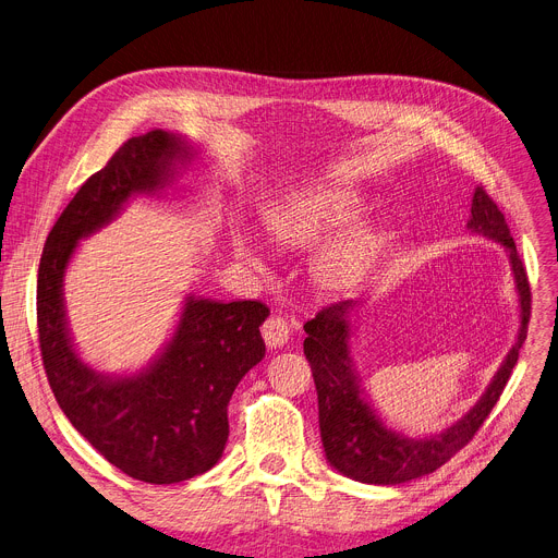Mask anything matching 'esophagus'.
I'll list each match as a JSON object with an SVG mask.
<instances>
[{"label":"esophagus","mask_w":558,"mask_h":558,"mask_svg":"<svg viewBox=\"0 0 558 558\" xmlns=\"http://www.w3.org/2000/svg\"><path fill=\"white\" fill-rule=\"evenodd\" d=\"M263 338L265 342L276 349V347H284L289 340V325L284 318L280 316H271L265 325H263Z\"/></svg>","instance_id":"esophagus-1"}]
</instances>
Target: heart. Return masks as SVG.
<instances>
[{
    "instance_id": "heart-1",
    "label": "heart",
    "mask_w": 558,
    "mask_h": 558,
    "mask_svg": "<svg viewBox=\"0 0 558 558\" xmlns=\"http://www.w3.org/2000/svg\"><path fill=\"white\" fill-rule=\"evenodd\" d=\"M365 209L363 197L342 186L298 193L267 214V231L282 244H310L331 229L359 218ZM369 251V235H359L336 244L325 258V274L331 280L347 278Z\"/></svg>"
}]
</instances>
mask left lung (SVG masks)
<instances>
[{
  "mask_svg": "<svg viewBox=\"0 0 558 558\" xmlns=\"http://www.w3.org/2000/svg\"><path fill=\"white\" fill-rule=\"evenodd\" d=\"M468 231L508 251L519 295V333L474 408L442 432L423 438L404 436L402 432L391 429L376 412L351 359L353 320H356V307L361 305L359 300L336 302L305 323V356L312 365L318 391L320 438L327 463L342 476L369 485H398L436 472L474 438L508 385L519 361V349L527 336L532 295L508 222L483 186H476L472 195Z\"/></svg>",
  "mask_w": 558,
  "mask_h": 558,
  "instance_id": "left-lung-1",
  "label": "left lung"
}]
</instances>
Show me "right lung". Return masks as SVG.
Listing matches in <instances>:
<instances>
[{
  "label": "right lung",
  "instance_id": "right-lung-1",
  "mask_svg": "<svg viewBox=\"0 0 558 558\" xmlns=\"http://www.w3.org/2000/svg\"><path fill=\"white\" fill-rule=\"evenodd\" d=\"M195 158V146L162 129L124 142L93 173L50 229L37 274L41 361L71 425L131 478L171 485L211 470L229 438L227 404L265 359L258 300L189 293L178 323L135 374H105L82 361L71 336L64 276L82 240L111 225L140 195H160Z\"/></svg>",
  "mask_w": 558,
  "mask_h": 558
}]
</instances>
